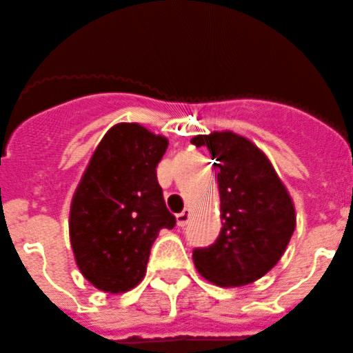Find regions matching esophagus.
<instances>
[{
    "instance_id": "obj_1",
    "label": "esophagus",
    "mask_w": 353,
    "mask_h": 353,
    "mask_svg": "<svg viewBox=\"0 0 353 353\" xmlns=\"http://www.w3.org/2000/svg\"><path fill=\"white\" fill-rule=\"evenodd\" d=\"M176 219H177V226L184 228V226L188 225V221H190V210H183V212H179L176 216Z\"/></svg>"
}]
</instances>
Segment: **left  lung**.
Returning a JSON list of instances; mask_svg holds the SVG:
<instances>
[{"instance_id":"obj_1","label":"left lung","mask_w":353,"mask_h":353,"mask_svg":"<svg viewBox=\"0 0 353 353\" xmlns=\"http://www.w3.org/2000/svg\"><path fill=\"white\" fill-rule=\"evenodd\" d=\"M217 169L223 228L216 242L193 251L200 275L221 288L258 281L279 263L296 228L289 192L266 154L233 132L195 136Z\"/></svg>"}]
</instances>
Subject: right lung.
Listing matches in <instances>:
<instances>
[{"mask_svg":"<svg viewBox=\"0 0 353 353\" xmlns=\"http://www.w3.org/2000/svg\"><path fill=\"white\" fill-rule=\"evenodd\" d=\"M167 146L143 125L118 123L88 161L72 196L69 239L80 272L101 291L136 288L158 232L176 226L157 179Z\"/></svg>","mask_w":353,"mask_h":353,"instance_id":"right-lung-1","label":"right lung"}]
</instances>
